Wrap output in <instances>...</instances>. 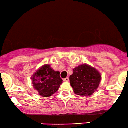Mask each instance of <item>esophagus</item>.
Returning a JSON list of instances; mask_svg holds the SVG:
<instances>
[{
    "instance_id": "1",
    "label": "esophagus",
    "mask_w": 128,
    "mask_h": 128,
    "mask_svg": "<svg viewBox=\"0 0 128 128\" xmlns=\"http://www.w3.org/2000/svg\"><path fill=\"white\" fill-rule=\"evenodd\" d=\"M64 82H68V81H69V78H68L67 77V78H66L64 79Z\"/></svg>"
}]
</instances>
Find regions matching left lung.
Segmentation results:
<instances>
[{
	"label": "left lung",
	"instance_id": "1",
	"mask_svg": "<svg viewBox=\"0 0 128 128\" xmlns=\"http://www.w3.org/2000/svg\"><path fill=\"white\" fill-rule=\"evenodd\" d=\"M70 76V82L74 93L82 96L92 94L101 80L100 73L95 68L83 64L73 69Z\"/></svg>",
	"mask_w": 128,
	"mask_h": 128
}]
</instances>
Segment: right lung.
I'll return each instance as SVG.
<instances>
[{
  "label": "right lung",
  "mask_w": 128,
  "mask_h": 128,
  "mask_svg": "<svg viewBox=\"0 0 128 128\" xmlns=\"http://www.w3.org/2000/svg\"><path fill=\"white\" fill-rule=\"evenodd\" d=\"M34 88L42 97H50L58 91L62 80L59 72L54 71L50 65L41 67L32 77Z\"/></svg>",
  "instance_id": "1"
}]
</instances>
